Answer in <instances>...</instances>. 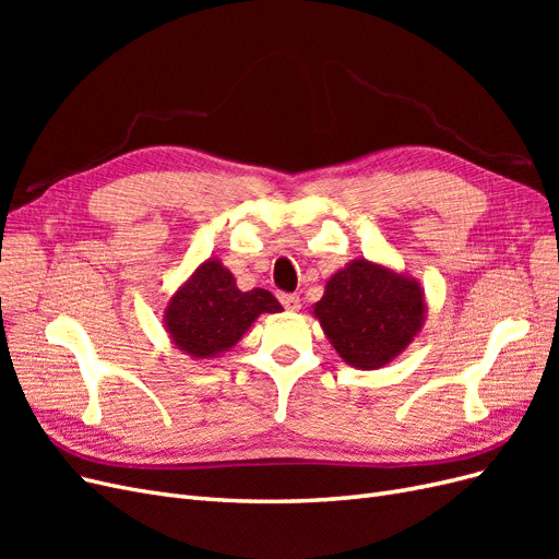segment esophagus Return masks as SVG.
<instances>
[{"label": "esophagus", "mask_w": 559, "mask_h": 559, "mask_svg": "<svg viewBox=\"0 0 559 559\" xmlns=\"http://www.w3.org/2000/svg\"><path fill=\"white\" fill-rule=\"evenodd\" d=\"M280 300H282V306H284L286 310H292V312L300 310V298H298L296 294H282Z\"/></svg>", "instance_id": "34e87169"}]
</instances>
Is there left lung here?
I'll return each mask as SVG.
<instances>
[{
  "instance_id": "1",
  "label": "left lung",
  "mask_w": 559,
  "mask_h": 559,
  "mask_svg": "<svg viewBox=\"0 0 559 559\" xmlns=\"http://www.w3.org/2000/svg\"><path fill=\"white\" fill-rule=\"evenodd\" d=\"M312 317L345 364L376 370L392 364L419 335L427 296L415 277L359 257L326 280Z\"/></svg>"
}]
</instances>
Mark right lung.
<instances>
[{
  "label": "right lung",
  "mask_w": 559,
  "mask_h": 559,
  "mask_svg": "<svg viewBox=\"0 0 559 559\" xmlns=\"http://www.w3.org/2000/svg\"><path fill=\"white\" fill-rule=\"evenodd\" d=\"M265 312H282L273 294L238 289L230 270L218 259H207L167 300L163 324L179 352L205 361L222 357L240 343L253 321Z\"/></svg>",
  "instance_id": "obj_1"
}]
</instances>
